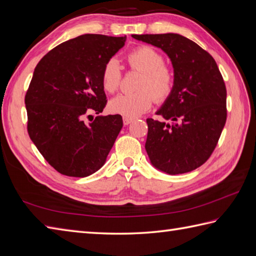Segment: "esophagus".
Instances as JSON below:
<instances>
[{"instance_id": "1", "label": "esophagus", "mask_w": 256, "mask_h": 256, "mask_svg": "<svg viewBox=\"0 0 256 256\" xmlns=\"http://www.w3.org/2000/svg\"><path fill=\"white\" fill-rule=\"evenodd\" d=\"M133 121V118H126L124 116L123 118V124L124 126H128V124Z\"/></svg>"}]
</instances>
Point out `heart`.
Here are the masks:
<instances>
[{
	"label": "heart",
	"instance_id": "1",
	"mask_svg": "<svg viewBox=\"0 0 256 256\" xmlns=\"http://www.w3.org/2000/svg\"><path fill=\"white\" fill-rule=\"evenodd\" d=\"M130 68L140 72L136 89L132 94H122L110 100L112 114L126 118H136L150 109L154 98L158 104L167 100L174 87V73L164 64L162 53L150 46L135 48L126 56ZM122 70L116 58L106 61L102 70V86L106 92L114 94L120 87Z\"/></svg>",
	"mask_w": 256,
	"mask_h": 256
}]
</instances>
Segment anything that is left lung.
<instances>
[{
    "instance_id": "8db88e82",
    "label": "left lung",
    "mask_w": 256,
    "mask_h": 256,
    "mask_svg": "<svg viewBox=\"0 0 256 256\" xmlns=\"http://www.w3.org/2000/svg\"><path fill=\"white\" fill-rule=\"evenodd\" d=\"M160 48L171 60L174 87L156 114L147 118L145 148L152 164L168 174L200 167L212 155L227 120V90L208 52L181 34H132Z\"/></svg>"
}]
</instances>
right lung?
<instances>
[{
	"label": "right lung",
	"instance_id": "obj_1",
	"mask_svg": "<svg viewBox=\"0 0 256 256\" xmlns=\"http://www.w3.org/2000/svg\"><path fill=\"white\" fill-rule=\"evenodd\" d=\"M126 40V36L82 34L48 52L34 68L25 97L28 134L64 176L84 178L98 171L123 126L120 114L98 116L89 123L85 116L104 111L102 70Z\"/></svg>",
	"mask_w": 256,
	"mask_h": 256
}]
</instances>
